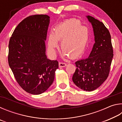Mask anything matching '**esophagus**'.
Returning a JSON list of instances; mask_svg holds the SVG:
<instances>
[{
  "mask_svg": "<svg viewBox=\"0 0 122 122\" xmlns=\"http://www.w3.org/2000/svg\"><path fill=\"white\" fill-rule=\"evenodd\" d=\"M59 67H65L67 65V64L65 62H60L59 63Z\"/></svg>",
  "mask_w": 122,
  "mask_h": 122,
  "instance_id": "esophagus-1",
  "label": "esophagus"
}]
</instances>
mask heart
I'll list each match as a JSON object with an SVG mask.
<instances>
[{
  "instance_id": "heart-1",
  "label": "heart",
  "mask_w": 122,
  "mask_h": 122,
  "mask_svg": "<svg viewBox=\"0 0 122 122\" xmlns=\"http://www.w3.org/2000/svg\"><path fill=\"white\" fill-rule=\"evenodd\" d=\"M88 40V29L82 26L80 21L74 19L67 20L57 25L54 33L49 34L48 49L51 54H55L58 40H61L62 51L71 59H75L83 53Z\"/></svg>"
}]
</instances>
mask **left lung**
Here are the masks:
<instances>
[{
    "label": "left lung",
    "mask_w": 122,
    "mask_h": 122,
    "mask_svg": "<svg viewBox=\"0 0 122 122\" xmlns=\"http://www.w3.org/2000/svg\"><path fill=\"white\" fill-rule=\"evenodd\" d=\"M86 17L93 27L95 43L88 58L75 63L77 68L72 79L78 88L90 92L98 88L108 78L113 54L108 28L92 16Z\"/></svg>",
    "instance_id": "1"
}]
</instances>
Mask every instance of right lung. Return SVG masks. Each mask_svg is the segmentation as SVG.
I'll return each instance as SVG.
<instances>
[{"mask_svg": "<svg viewBox=\"0 0 122 122\" xmlns=\"http://www.w3.org/2000/svg\"><path fill=\"white\" fill-rule=\"evenodd\" d=\"M49 16L36 14L26 18L18 24L9 44L8 61L19 86L28 93L42 94L53 83L57 60L46 55Z\"/></svg>", "mask_w": 122, "mask_h": 122, "instance_id": "obj_1", "label": "right lung"}]
</instances>
